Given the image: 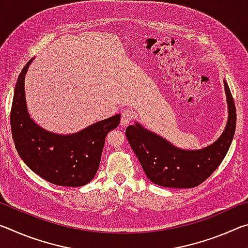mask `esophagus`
Listing matches in <instances>:
<instances>
[{
	"label": "esophagus",
	"mask_w": 248,
	"mask_h": 248,
	"mask_svg": "<svg viewBox=\"0 0 248 248\" xmlns=\"http://www.w3.org/2000/svg\"><path fill=\"white\" fill-rule=\"evenodd\" d=\"M132 119H133V112L131 110H129V109H125V110L121 112L120 124H121V125H123V127L128 125L130 123H131Z\"/></svg>",
	"instance_id": "obj_1"
}]
</instances>
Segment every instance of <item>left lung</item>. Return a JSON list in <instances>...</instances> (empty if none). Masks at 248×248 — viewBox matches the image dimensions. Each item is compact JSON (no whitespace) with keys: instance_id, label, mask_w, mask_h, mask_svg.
<instances>
[{"instance_id":"obj_1","label":"left lung","mask_w":248,"mask_h":248,"mask_svg":"<svg viewBox=\"0 0 248 248\" xmlns=\"http://www.w3.org/2000/svg\"><path fill=\"white\" fill-rule=\"evenodd\" d=\"M229 117L219 139L207 148L183 150L136 123L125 129V136L142 169L151 182L162 187L192 188L203 183L221 162L232 143L236 127V109L224 79Z\"/></svg>"}]
</instances>
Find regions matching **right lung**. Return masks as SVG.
Segmentation results:
<instances>
[{
    "label": "right lung",
    "mask_w": 248,
    "mask_h": 248,
    "mask_svg": "<svg viewBox=\"0 0 248 248\" xmlns=\"http://www.w3.org/2000/svg\"><path fill=\"white\" fill-rule=\"evenodd\" d=\"M32 60L24 66L14 91L11 128L15 148L25 164L47 182L64 187L84 186L97 173L105 139L119 125L120 115L65 136L39 127L28 114L25 97V75Z\"/></svg>",
    "instance_id": "add662e5"
}]
</instances>
